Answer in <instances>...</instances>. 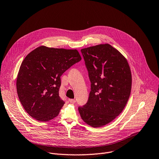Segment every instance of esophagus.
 <instances>
[{
  "mask_svg": "<svg viewBox=\"0 0 159 159\" xmlns=\"http://www.w3.org/2000/svg\"><path fill=\"white\" fill-rule=\"evenodd\" d=\"M69 102L71 103H75L76 102V101L75 99H69Z\"/></svg>",
  "mask_w": 159,
  "mask_h": 159,
  "instance_id": "esophagus-1",
  "label": "esophagus"
}]
</instances>
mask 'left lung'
Segmentation results:
<instances>
[{
	"mask_svg": "<svg viewBox=\"0 0 159 159\" xmlns=\"http://www.w3.org/2000/svg\"><path fill=\"white\" fill-rule=\"evenodd\" d=\"M91 82L87 103L79 107L82 119L103 127L120 115L131 91L132 75L125 57L109 44L81 49Z\"/></svg>",
	"mask_w": 159,
	"mask_h": 159,
	"instance_id": "8db88e82",
	"label": "left lung"
}]
</instances>
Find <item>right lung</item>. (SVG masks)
Here are the masks:
<instances>
[{
    "instance_id": "obj_1",
    "label": "right lung",
    "mask_w": 159,
    "mask_h": 159,
    "mask_svg": "<svg viewBox=\"0 0 159 159\" xmlns=\"http://www.w3.org/2000/svg\"><path fill=\"white\" fill-rule=\"evenodd\" d=\"M82 60L77 49L41 46L25 57L16 80L18 98L25 110L40 122L58 115L65 102L59 96L60 77Z\"/></svg>"
}]
</instances>
